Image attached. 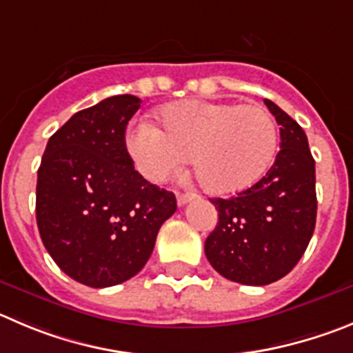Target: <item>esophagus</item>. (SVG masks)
<instances>
[{"label": "esophagus", "instance_id": "1", "mask_svg": "<svg viewBox=\"0 0 353 353\" xmlns=\"http://www.w3.org/2000/svg\"><path fill=\"white\" fill-rule=\"evenodd\" d=\"M193 196H195L193 193H177V205L179 207L186 205L190 200H193Z\"/></svg>", "mask_w": 353, "mask_h": 353}]
</instances>
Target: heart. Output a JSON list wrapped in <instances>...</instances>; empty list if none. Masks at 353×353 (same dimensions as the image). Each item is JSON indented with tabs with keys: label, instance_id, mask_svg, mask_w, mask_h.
Segmentation results:
<instances>
[{
	"label": "heart",
	"instance_id": "1",
	"mask_svg": "<svg viewBox=\"0 0 353 353\" xmlns=\"http://www.w3.org/2000/svg\"><path fill=\"white\" fill-rule=\"evenodd\" d=\"M160 130L139 125L128 136L137 170L163 183L192 158L207 193L233 195L258 183L272 165L279 132L268 110L233 102L183 101L158 113Z\"/></svg>",
	"mask_w": 353,
	"mask_h": 353
}]
</instances>
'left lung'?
I'll return each instance as SVG.
<instances>
[{
  "label": "left lung",
  "mask_w": 353,
  "mask_h": 353,
  "mask_svg": "<svg viewBox=\"0 0 353 353\" xmlns=\"http://www.w3.org/2000/svg\"><path fill=\"white\" fill-rule=\"evenodd\" d=\"M266 108L281 125V151L268 172L232 199H210L219 221L205 256L225 279L266 285L288 275L315 230V160L306 134L275 102Z\"/></svg>",
  "instance_id": "1"
}]
</instances>
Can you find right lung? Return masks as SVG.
<instances>
[{
  "mask_svg": "<svg viewBox=\"0 0 353 353\" xmlns=\"http://www.w3.org/2000/svg\"><path fill=\"white\" fill-rule=\"evenodd\" d=\"M141 99L113 95L72 114L48 139L38 169L36 221L59 268L88 288L143 270L176 196L144 179L125 146Z\"/></svg>",
  "mask_w": 353,
  "mask_h": 353,
  "instance_id": "right-lung-1",
  "label": "right lung"
}]
</instances>
